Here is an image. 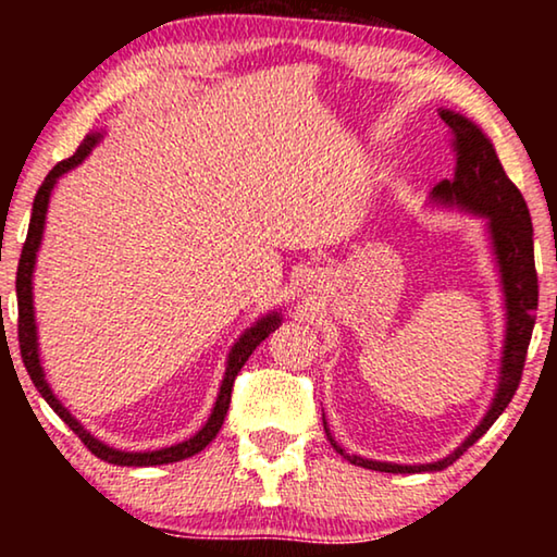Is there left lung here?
Wrapping results in <instances>:
<instances>
[{"instance_id":"left-lung-1","label":"left lung","mask_w":557,"mask_h":557,"mask_svg":"<svg viewBox=\"0 0 557 557\" xmlns=\"http://www.w3.org/2000/svg\"><path fill=\"white\" fill-rule=\"evenodd\" d=\"M444 124L454 134V151H456V172L454 180H444L433 187L431 197L444 205H456V208L474 212V215L486 218V227L492 235V250L497 256L502 292H505V309H507V334L505 349H502V368H499V385L494 393V400L482 423L471 431V436L448 454L446 459L433 463H416V467H403V463L372 461L349 456L337 446L332 438L330 429L324 421V433L330 444L357 467L387 471V474H418V471H441L459 459L469 446H474L492 423L505 413V408L512 400L517 387H520L524 357H528L532 326H535V309H537V271H535V248H532V220L528 202L520 189L512 185L502 170V162L494 151L492 141L486 139L482 128L463 119L461 113L438 111Z\"/></svg>"}]
</instances>
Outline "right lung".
<instances>
[{"mask_svg": "<svg viewBox=\"0 0 557 557\" xmlns=\"http://www.w3.org/2000/svg\"><path fill=\"white\" fill-rule=\"evenodd\" d=\"M98 141H101V134H88L86 139H83L81 147L75 149L73 157H67V159H63V162H58L55 166H52V170L48 172V177H45V182L35 195L33 218H29V227H27V240H25V246H22V256H20V265H17L20 355H22V362H25V368H27V375L35 383L37 391H40L42 398L48 400V406L55 410L60 418H63V421L67 423V429H71L75 436H78L83 444L88 446L90 454H96L98 459H103L109 463H116V467H159V463H172V461L189 459V456L202 451V448L218 436L220 425H223V421H225L227 406H231V393H233L235 377H238L243 364L248 362V357L253 355V349L261 345V342L269 337L271 332L278 330L281 314H278V311H271V314L261 317L253 326H250V330L240 334L238 342H235L231 355H227L225 377H223V385H220L215 408H212L208 423H205L193 438L182 441V444H177V446L141 454V451H119V448L106 446L98 438L90 436V433L83 429V425L71 416V410H67L63 403L55 398V393L50 391L48 380H45V372H42V364H40V352H37V326H35V307H33V271H35L37 248H40V240H42L45 215H48V202H50L52 187H55V182L63 177L65 172H71L73 166H78L83 159H86L90 151H94Z\"/></svg>", "mask_w": 557, "mask_h": 557, "instance_id": "1", "label": "right lung"}]
</instances>
